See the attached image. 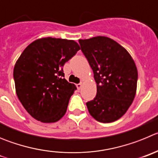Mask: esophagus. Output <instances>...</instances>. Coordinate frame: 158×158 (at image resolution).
Returning <instances> with one entry per match:
<instances>
[{"label":"esophagus","mask_w":158,"mask_h":158,"mask_svg":"<svg viewBox=\"0 0 158 158\" xmlns=\"http://www.w3.org/2000/svg\"><path fill=\"white\" fill-rule=\"evenodd\" d=\"M76 86H77L78 89H80L81 87H82V83H79V84L76 85Z\"/></svg>","instance_id":"1"}]
</instances>
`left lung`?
Masks as SVG:
<instances>
[{
  "label": "left lung",
  "mask_w": 158,
  "mask_h": 158,
  "mask_svg": "<svg viewBox=\"0 0 158 158\" xmlns=\"http://www.w3.org/2000/svg\"><path fill=\"white\" fill-rule=\"evenodd\" d=\"M97 83V94L86 102L88 111L101 123L120 119L134 101L138 71L134 60L116 41L105 36L79 39Z\"/></svg>",
  "instance_id": "obj_1"
}]
</instances>
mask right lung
Wrapping results in <instances>:
<instances>
[{"instance_id": "add662e5", "label": "right lung", "mask_w": 158, "mask_h": 158, "mask_svg": "<svg viewBox=\"0 0 158 158\" xmlns=\"http://www.w3.org/2000/svg\"><path fill=\"white\" fill-rule=\"evenodd\" d=\"M79 49L75 41L48 37L30 44L17 60L15 92L35 120L54 123L65 114L76 86L64 78L63 67Z\"/></svg>"}]
</instances>
